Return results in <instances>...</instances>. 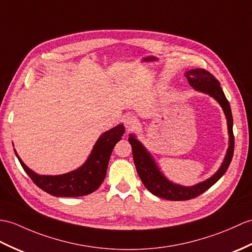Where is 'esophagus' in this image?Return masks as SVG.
Returning <instances> with one entry per match:
<instances>
[{
  "instance_id": "1",
  "label": "esophagus",
  "mask_w": 252,
  "mask_h": 252,
  "mask_svg": "<svg viewBox=\"0 0 252 252\" xmlns=\"http://www.w3.org/2000/svg\"><path fill=\"white\" fill-rule=\"evenodd\" d=\"M124 125L126 128V131H132L138 125V121L135 118V117L132 116V115H127L124 118Z\"/></svg>"
}]
</instances>
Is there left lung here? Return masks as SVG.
Here are the masks:
<instances>
[{"instance_id": "obj_1", "label": "left lung", "mask_w": 252, "mask_h": 252, "mask_svg": "<svg viewBox=\"0 0 252 252\" xmlns=\"http://www.w3.org/2000/svg\"><path fill=\"white\" fill-rule=\"evenodd\" d=\"M185 76L188 79V83L194 90L205 93L214 97L222 107L225 115L227 133H229V147H227L223 162L219 169L212 177L198 183L194 186L186 187L172 183L160 168L158 167L153 156L146 149L145 146L139 142L134 134H130L128 142L132 146L133 159L135 163L136 171L144 186L154 195L159 196L169 201H187L196 197L203 192L208 190L217 181L223 176L229 167L234 153V135H233V117L229 101H227L223 90L221 89L220 83L209 72L202 68L190 69Z\"/></svg>"}]
</instances>
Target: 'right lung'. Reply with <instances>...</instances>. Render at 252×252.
<instances>
[{
  "mask_svg": "<svg viewBox=\"0 0 252 252\" xmlns=\"http://www.w3.org/2000/svg\"><path fill=\"white\" fill-rule=\"evenodd\" d=\"M125 134L124 125L104 132L93 146L91 154L83 165L62 175H38L29 168L15 150L21 166L38 188L54 196L74 197L88 195L101 186L106 176L107 165L115 145Z\"/></svg>",
  "mask_w": 252,
  "mask_h": 252,
  "instance_id": "add662e5",
  "label": "right lung"
}]
</instances>
